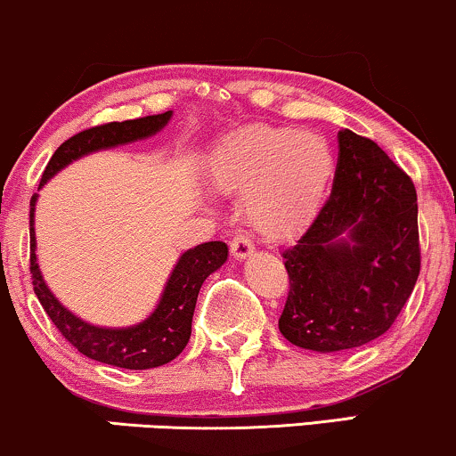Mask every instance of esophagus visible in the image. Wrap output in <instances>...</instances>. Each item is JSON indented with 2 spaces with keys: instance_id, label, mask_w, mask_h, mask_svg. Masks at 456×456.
Wrapping results in <instances>:
<instances>
[{
  "instance_id": "34e87169",
  "label": "esophagus",
  "mask_w": 456,
  "mask_h": 456,
  "mask_svg": "<svg viewBox=\"0 0 456 456\" xmlns=\"http://www.w3.org/2000/svg\"><path fill=\"white\" fill-rule=\"evenodd\" d=\"M254 243H251L249 234H234V239L230 240V251H232V256L237 257V260H245V257H249L251 254H254Z\"/></svg>"
}]
</instances>
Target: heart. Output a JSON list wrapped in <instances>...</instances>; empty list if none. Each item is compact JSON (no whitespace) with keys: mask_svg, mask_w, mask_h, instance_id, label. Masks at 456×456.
Here are the masks:
<instances>
[{"mask_svg":"<svg viewBox=\"0 0 456 456\" xmlns=\"http://www.w3.org/2000/svg\"><path fill=\"white\" fill-rule=\"evenodd\" d=\"M334 171L323 137L268 125L228 134L207 162L209 182L224 192H245L247 219L271 239L291 237L313 222Z\"/></svg>","mask_w":456,"mask_h":456,"instance_id":"b5f03b06","label":"heart"}]
</instances>
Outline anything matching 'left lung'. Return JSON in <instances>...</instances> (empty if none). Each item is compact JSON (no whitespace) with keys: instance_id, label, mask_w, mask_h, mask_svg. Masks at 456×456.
<instances>
[{"instance_id":"8db88e82","label":"left lung","mask_w":456,"mask_h":456,"mask_svg":"<svg viewBox=\"0 0 456 456\" xmlns=\"http://www.w3.org/2000/svg\"><path fill=\"white\" fill-rule=\"evenodd\" d=\"M334 190L283 251L289 294L279 330L291 345L336 353L391 328L420 273L412 179L372 139L342 128Z\"/></svg>"}]
</instances>
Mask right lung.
<instances>
[{
	"instance_id": "add662e5",
	"label": "right lung",
	"mask_w": 456,
	"mask_h": 456,
	"mask_svg": "<svg viewBox=\"0 0 456 456\" xmlns=\"http://www.w3.org/2000/svg\"><path fill=\"white\" fill-rule=\"evenodd\" d=\"M171 116L173 111H165V114L137 118V120L110 122V125L93 126L88 131L73 134L53 154L39 188L46 185L48 179L54 177L61 168L71 165L73 160H80L82 156L151 137L168 125ZM36 202L37 194H33L29 211L31 279L37 300L42 302L44 311L53 319L56 330L82 355L91 357L94 362L116 365V368L150 370L173 362L188 345L190 334H192V314L202 283L228 260V245L222 240H209V243L183 251L175 268L168 274L159 305L150 317L128 325V328H101V325L84 322L77 314L67 311L44 281L36 256L37 243L36 226H33L36 224Z\"/></svg>"
}]
</instances>
